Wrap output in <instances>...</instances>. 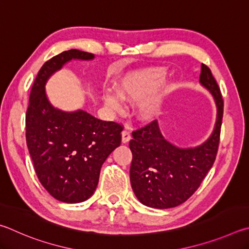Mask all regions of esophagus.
<instances>
[{
    "instance_id": "34e87169",
    "label": "esophagus",
    "mask_w": 249,
    "mask_h": 249,
    "mask_svg": "<svg viewBox=\"0 0 249 249\" xmlns=\"http://www.w3.org/2000/svg\"><path fill=\"white\" fill-rule=\"evenodd\" d=\"M130 140H131V133H130L128 129H124V131L121 132V142L128 143Z\"/></svg>"
}]
</instances>
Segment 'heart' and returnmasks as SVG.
<instances>
[{
    "label": "heart",
    "instance_id": "heart-1",
    "mask_svg": "<svg viewBox=\"0 0 249 249\" xmlns=\"http://www.w3.org/2000/svg\"><path fill=\"white\" fill-rule=\"evenodd\" d=\"M163 68L153 67L127 73L115 83L114 90H105L103 100L115 112L124 110V100L136 102V113L141 121H152L162 112L172 83L164 80Z\"/></svg>",
    "mask_w": 249,
    "mask_h": 249
}]
</instances>
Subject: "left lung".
Segmentation results:
<instances>
[{"label":"left lung","instance_id":"obj_1","mask_svg":"<svg viewBox=\"0 0 249 249\" xmlns=\"http://www.w3.org/2000/svg\"><path fill=\"white\" fill-rule=\"evenodd\" d=\"M199 83L212 95L216 107L213 131L197 146L181 147L165 139L158 121L132 132L130 181L139 201L154 209L184 203L195 194L215 160L223 117V99L207 65L201 64Z\"/></svg>","mask_w":249,"mask_h":249}]
</instances>
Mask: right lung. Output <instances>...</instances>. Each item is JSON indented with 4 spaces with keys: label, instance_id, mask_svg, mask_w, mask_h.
<instances>
[{
    "label": "right lung",
    "instance_id": "right-lung-1",
    "mask_svg": "<svg viewBox=\"0 0 249 249\" xmlns=\"http://www.w3.org/2000/svg\"><path fill=\"white\" fill-rule=\"evenodd\" d=\"M94 59L89 52L63 51L42 65L30 91L26 140L35 172L48 193L65 203H80L93 196L102 165L121 142L120 124L82 109L64 111L47 96V82L65 64Z\"/></svg>",
    "mask_w": 249,
    "mask_h": 249
}]
</instances>
